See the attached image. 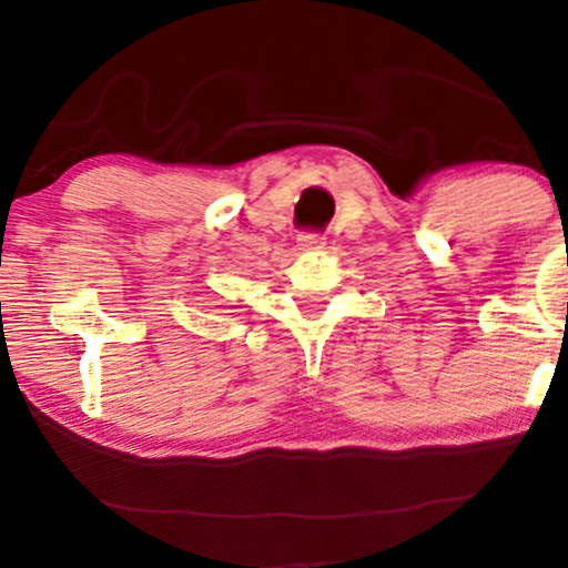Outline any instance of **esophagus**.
<instances>
[{
    "instance_id": "obj_1",
    "label": "esophagus",
    "mask_w": 568,
    "mask_h": 568,
    "mask_svg": "<svg viewBox=\"0 0 568 568\" xmlns=\"http://www.w3.org/2000/svg\"><path fill=\"white\" fill-rule=\"evenodd\" d=\"M323 235L321 232H302V235L297 237V243L302 245V247H321L323 245Z\"/></svg>"
}]
</instances>
